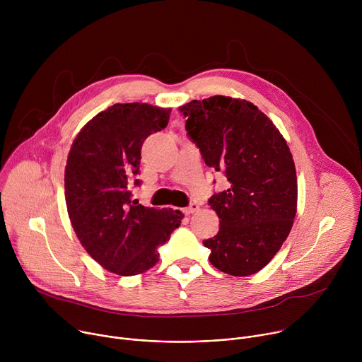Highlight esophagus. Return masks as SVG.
Wrapping results in <instances>:
<instances>
[{"label": "esophagus", "instance_id": "esophagus-1", "mask_svg": "<svg viewBox=\"0 0 362 362\" xmlns=\"http://www.w3.org/2000/svg\"><path fill=\"white\" fill-rule=\"evenodd\" d=\"M199 211V204L197 203H192L189 208H185L183 209V214L185 215H192V214H196Z\"/></svg>", "mask_w": 362, "mask_h": 362}]
</instances>
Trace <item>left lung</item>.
I'll use <instances>...</instances> for the list:
<instances>
[{"label": "left lung", "mask_w": 362, "mask_h": 362, "mask_svg": "<svg viewBox=\"0 0 362 362\" xmlns=\"http://www.w3.org/2000/svg\"><path fill=\"white\" fill-rule=\"evenodd\" d=\"M204 163L223 172L228 190L209 199L219 232L203 245L219 271L247 276L267 267L296 215L298 185L286 140L250 101L226 95L180 106Z\"/></svg>", "instance_id": "8db88e82"}]
</instances>
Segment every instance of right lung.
Returning <instances> with one entry per match:
<instances>
[{
	"label": "right lung",
	"instance_id": "1",
	"mask_svg": "<svg viewBox=\"0 0 362 362\" xmlns=\"http://www.w3.org/2000/svg\"><path fill=\"white\" fill-rule=\"evenodd\" d=\"M170 112L147 103L115 105L87 122L71 144L64 172L71 226L93 259L116 275L156 265L158 247L183 219L180 211L144 208L130 190L143 141L168 126Z\"/></svg>",
	"mask_w": 362,
	"mask_h": 362
}]
</instances>
